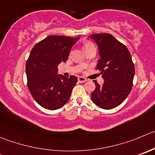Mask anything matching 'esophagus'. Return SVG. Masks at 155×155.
I'll return each mask as SVG.
<instances>
[{"instance_id":"esophagus-1","label":"esophagus","mask_w":155,"mask_h":155,"mask_svg":"<svg viewBox=\"0 0 155 155\" xmlns=\"http://www.w3.org/2000/svg\"><path fill=\"white\" fill-rule=\"evenodd\" d=\"M86 81H87V79H85V78H84V77H79V78H78V82H80V83L85 82H86Z\"/></svg>"}]
</instances>
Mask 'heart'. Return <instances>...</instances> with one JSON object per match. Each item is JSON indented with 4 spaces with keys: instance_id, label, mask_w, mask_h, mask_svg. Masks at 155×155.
<instances>
[{
    "instance_id": "obj_1",
    "label": "heart",
    "mask_w": 155,
    "mask_h": 155,
    "mask_svg": "<svg viewBox=\"0 0 155 155\" xmlns=\"http://www.w3.org/2000/svg\"><path fill=\"white\" fill-rule=\"evenodd\" d=\"M91 46H94V45H93L91 44V43L88 42V43H86V44L84 45V46H83V49L87 48H89V47H91ZM82 64H85V61H84V62H82Z\"/></svg>"
}]
</instances>
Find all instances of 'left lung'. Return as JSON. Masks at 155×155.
I'll return each mask as SVG.
<instances>
[{
    "mask_svg": "<svg viewBox=\"0 0 155 155\" xmlns=\"http://www.w3.org/2000/svg\"><path fill=\"white\" fill-rule=\"evenodd\" d=\"M88 38L98 47L100 59L97 69L102 74L104 84L96 81L91 98L102 109L110 110L124 101L133 87L135 67L130 51L110 34H92Z\"/></svg>",
    "mask_w": 155,
    "mask_h": 155,
    "instance_id": "1",
    "label": "left lung"
}]
</instances>
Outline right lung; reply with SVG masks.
<instances>
[{"label":"right lung","mask_w":155,"mask_h":155,"mask_svg":"<svg viewBox=\"0 0 155 155\" xmlns=\"http://www.w3.org/2000/svg\"><path fill=\"white\" fill-rule=\"evenodd\" d=\"M79 38L50 35L31 49L25 64L27 85L33 98L42 107L58 110L70 99L77 77L59 75L58 67L67 61Z\"/></svg>","instance_id":"add662e5"}]
</instances>
